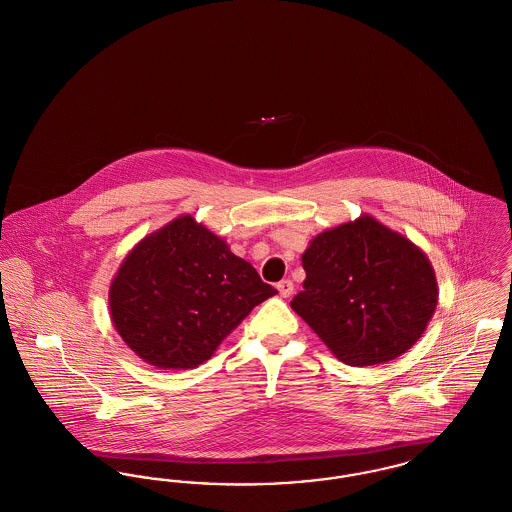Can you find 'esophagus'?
I'll return each mask as SVG.
<instances>
[{
	"label": "esophagus",
	"mask_w": 512,
	"mask_h": 512,
	"mask_svg": "<svg viewBox=\"0 0 512 512\" xmlns=\"http://www.w3.org/2000/svg\"><path fill=\"white\" fill-rule=\"evenodd\" d=\"M276 290L280 293V297H290L293 293V282L292 280H282L276 284Z\"/></svg>",
	"instance_id": "34e87169"
}]
</instances>
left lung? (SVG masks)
<instances>
[{
	"label": "left lung",
	"instance_id": "obj_1",
	"mask_svg": "<svg viewBox=\"0 0 512 512\" xmlns=\"http://www.w3.org/2000/svg\"><path fill=\"white\" fill-rule=\"evenodd\" d=\"M292 309L341 363H388L411 349L438 305L428 257L372 217L326 230L301 257Z\"/></svg>",
	"mask_w": 512,
	"mask_h": 512
}]
</instances>
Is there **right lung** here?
<instances>
[{"label": "right lung", "instance_id": "add662e5", "mask_svg": "<svg viewBox=\"0 0 512 512\" xmlns=\"http://www.w3.org/2000/svg\"><path fill=\"white\" fill-rule=\"evenodd\" d=\"M257 270L192 217L136 245L109 290L124 343L157 368H195L251 309L276 295Z\"/></svg>", "mask_w": 512, "mask_h": 512}]
</instances>
